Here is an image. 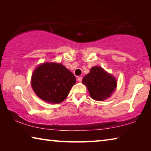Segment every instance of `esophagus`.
Returning <instances> with one entry per match:
<instances>
[{
  "label": "esophagus",
  "mask_w": 151,
  "mask_h": 151,
  "mask_svg": "<svg viewBox=\"0 0 151 151\" xmlns=\"http://www.w3.org/2000/svg\"><path fill=\"white\" fill-rule=\"evenodd\" d=\"M78 81H79V82H81V81H82V78H81V77H79V78H78Z\"/></svg>",
  "instance_id": "34e87169"
}]
</instances>
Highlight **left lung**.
Listing matches in <instances>:
<instances>
[{
    "mask_svg": "<svg viewBox=\"0 0 151 151\" xmlns=\"http://www.w3.org/2000/svg\"><path fill=\"white\" fill-rule=\"evenodd\" d=\"M92 99L103 101L109 97L116 88L117 81L112 75L99 66L91 68L90 72L83 78Z\"/></svg>",
    "mask_w": 151,
    "mask_h": 151,
    "instance_id": "1",
    "label": "left lung"
}]
</instances>
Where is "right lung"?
<instances>
[{
	"instance_id": "right-lung-1",
	"label": "right lung",
	"mask_w": 151,
	"mask_h": 151,
	"mask_svg": "<svg viewBox=\"0 0 151 151\" xmlns=\"http://www.w3.org/2000/svg\"><path fill=\"white\" fill-rule=\"evenodd\" d=\"M73 74L57 63H44L32 76V86L40 98L51 104H59L68 96L76 83Z\"/></svg>"
}]
</instances>
